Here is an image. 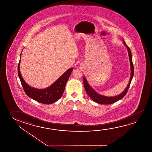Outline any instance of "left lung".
<instances>
[{
	"label": "left lung",
	"instance_id": "1",
	"mask_svg": "<svg viewBox=\"0 0 152 152\" xmlns=\"http://www.w3.org/2000/svg\"><path fill=\"white\" fill-rule=\"evenodd\" d=\"M124 45L126 46L128 51V55L129 57L130 62V67H131V76H130V79L129 83L128 85L126 88L124 90V91L122 92L121 94L114 96V97H107L104 96L103 95L97 94L96 92L91 87L90 85L88 84L87 80H86V78L84 77L83 78V83H84V85L85 89L86 90V92H87V94L88 95V96H90L92 100L95 102H96L97 103L99 104H112L115 102H117L119 100H121L123 97H124L126 94H127V91L129 89V87L130 86V85L132 82V79L134 76V65L132 63V55L131 53V51L130 50L129 48L128 47V46L127 45L124 41Z\"/></svg>",
	"mask_w": 152,
	"mask_h": 152
}]
</instances>
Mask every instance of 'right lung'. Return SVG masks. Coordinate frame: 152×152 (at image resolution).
Segmentation results:
<instances>
[{"label": "right lung", "mask_w": 152, "mask_h": 152, "mask_svg": "<svg viewBox=\"0 0 152 152\" xmlns=\"http://www.w3.org/2000/svg\"><path fill=\"white\" fill-rule=\"evenodd\" d=\"M20 56H21V55ZM20 60L18 65V75L26 94L36 101L46 104H52L57 101L64 92L66 83L70 75H71L73 68H72L67 70L49 87L43 90H39L30 87L23 79L20 70Z\"/></svg>", "instance_id": "add662e5"}]
</instances>
